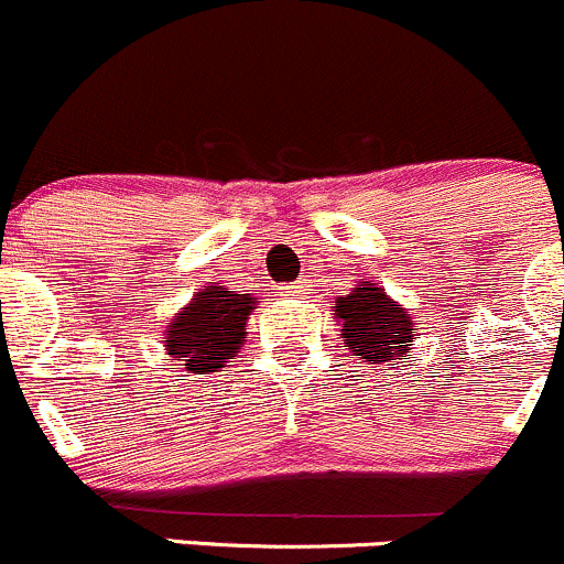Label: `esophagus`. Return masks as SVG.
I'll use <instances>...</instances> for the list:
<instances>
[{
    "label": "esophagus",
    "instance_id": "1",
    "mask_svg": "<svg viewBox=\"0 0 564 564\" xmlns=\"http://www.w3.org/2000/svg\"><path fill=\"white\" fill-rule=\"evenodd\" d=\"M304 288H306V280H295L293 284H288V288H284V293H288V295L304 293Z\"/></svg>",
    "mask_w": 564,
    "mask_h": 564
}]
</instances>
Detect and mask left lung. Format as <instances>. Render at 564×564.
Wrapping results in <instances>:
<instances>
[{"instance_id":"left-lung-1","label":"left lung","mask_w":564,"mask_h":564,"mask_svg":"<svg viewBox=\"0 0 564 564\" xmlns=\"http://www.w3.org/2000/svg\"><path fill=\"white\" fill-rule=\"evenodd\" d=\"M332 312L343 326L339 328L343 348L350 350L356 359L367 365H381V361L411 354V345L416 339L414 321L378 284H356L345 299H337Z\"/></svg>"}]
</instances>
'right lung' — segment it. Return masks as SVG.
I'll use <instances>...</instances> for the list:
<instances>
[{"label": "right lung", "instance_id": "add662e5", "mask_svg": "<svg viewBox=\"0 0 564 564\" xmlns=\"http://www.w3.org/2000/svg\"><path fill=\"white\" fill-rule=\"evenodd\" d=\"M254 304L258 301L249 293L210 282L172 317L161 339L164 350L194 376L219 372L247 343V321Z\"/></svg>", "mask_w": 564, "mask_h": 564}]
</instances>
